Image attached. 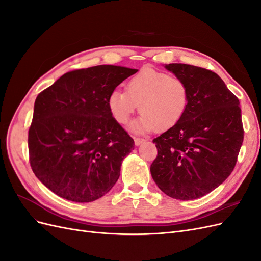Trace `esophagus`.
<instances>
[{
	"label": "esophagus",
	"mask_w": 261,
	"mask_h": 261,
	"mask_svg": "<svg viewBox=\"0 0 261 261\" xmlns=\"http://www.w3.org/2000/svg\"><path fill=\"white\" fill-rule=\"evenodd\" d=\"M134 141H135V145H136V146H139V145H141V144H144L145 141H146V139L139 138V137H134Z\"/></svg>",
	"instance_id": "obj_1"
}]
</instances>
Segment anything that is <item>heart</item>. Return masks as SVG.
Wrapping results in <instances>:
<instances>
[{"mask_svg": "<svg viewBox=\"0 0 261 261\" xmlns=\"http://www.w3.org/2000/svg\"><path fill=\"white\" fill-rule=\"evenodd\" d=\"M189 100L191 94L184 80L145 68L129 78L126 91L115 89L109 94L108 107L117 123L126 124L140 105L143 114L132 125L134 130H168L184 117Z\"/></svg>", "mask_w": 261, "mask_h": 261, "instance_id": "b5f03b06", "label": "heart"}]
</instances>
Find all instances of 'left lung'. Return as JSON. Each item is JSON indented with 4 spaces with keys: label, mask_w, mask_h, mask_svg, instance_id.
<instances>
[{
    "label": "left lung",
    "mask_w": 261,
    "mask_h": 261,
    "mask_svg": "<svg viewBox=\"0 0 261 261\" xmlns=\"http://www.w3.org/2000/svg\"><path fill=\"white\" fill-rule=\"evenodd\" d=\"M165 67L185 81L191 100L181 121L153 139L158 154L150 172L172 198L197 199L235 168L244 139L240 101L209 69L180 63Z\"/></svg>",
    "instance_id": "left-lung-1"
}]
</instances>
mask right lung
I'll list each match as a JSON object with an SVG mask.
<instances>
[{"label": "right lung", "instance_id": "obj_1", "mask_svg": "<svg viewBox=\"0 0 261 261\" xmlns=\"http://www.w3.org/2000/svg\"><path fill=\"white\" fill-rule=\"evenodd\" d=\"M136 72L114 65L74 69L38 94L28 130L29 162L54 194L90 202L116 183L135 144L110 113L108 97Z\"/></svg>", "mask_w": 261, "mask_h": 261}]
</instances>
